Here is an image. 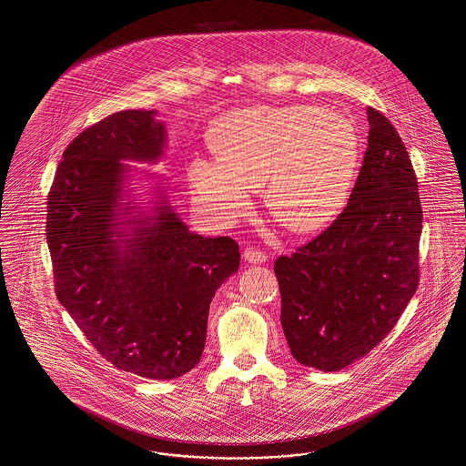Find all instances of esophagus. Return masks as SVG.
Segmentation results:
<instances>
[{
    "instance_id": "esophagus-1",
    "label": "esophagus",
    "mask_w": 466,
    "mask_h": 466,
    "mask_svg": "<svg viewBox=\"0 0 466 466\" xmlns=\"http://www.w3.org/2000/svg\"><path fill=\"white\" fill-rule=\"evenodd\" d=\"M244 259L249 261V263H265L267 261V254L263 253L261 249H258V248H251L249 246L244 251Z\"/></svg>"
}]
</instances>
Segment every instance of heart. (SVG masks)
I'll return each mask as SVG.
<instances>
[{"label":"heart","mask_w":466,"mask_h":466,"mask_svg":"<svg viewBox=\"0 0 466 466\" xmlns=\"http://www.w3.org/2000/svg\"><path fill=\"white\" fill-rule=\"evenodd\" d=\"M215 158H196L188 179L199 203L231 215L265 187V203L287 229L308 235L345 207L361 166L352 121L315 105L254 106L220 116L208 131Z\"/></svg>","instance_id":"obj_1"}]
</instances>
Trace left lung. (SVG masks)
I'll return each mask as SVG.
<instances>
[{
  "mask_svg": "<svg viewBox=\"0 0 466 466\" xmlns=\"http://www.w3.org/2000/svg\"><path fill=\"white\" fill-rule=\"evenodd\" d=\"M367 119L369 144L347 207L324 233L274 263L290 352L324 372L380 345L419 287L417 176L391 123L372 106Z\"/></svg>",
  "mask_w": 466,
  "mask_h": 466,
  "instance_id": "1",
  "label": "left lung"
}]
</instances>
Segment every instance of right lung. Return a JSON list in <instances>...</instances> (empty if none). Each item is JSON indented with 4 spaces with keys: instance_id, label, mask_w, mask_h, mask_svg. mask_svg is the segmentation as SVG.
Segmentation results:
<instances>
[{
    "instance_id": "obj_1",
    "label": "right lung",
    "mask_w": 466,
    "mask_h": 466,
    "mask_svg": "<svg viewBox=\"0 0 466 466\" xmlns=\"http://www.w3.org/2000/svg\"><path fill=\"white\" fill-rule=\"evenodd\" d=\"M157 110H125L64 151L47 196L55 290L94 349L116 369L174 380L201 360L210 302L238 270V244L188 229L164 183L155 207L129 196L125 162L157 164L167 131Z\"/></svg>"
}]
</instances>
